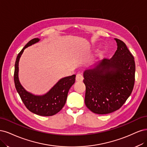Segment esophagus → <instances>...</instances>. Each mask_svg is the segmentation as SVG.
Wrapping results in <instances>:
<instances>
[{
	"mask_svg": "<svg viewBox=\"0 0 147 147\" xmlns=\"http://www.w3.org/2000/svg\"><path fill=\"white\" fill-rule=\"evenodd\" d=\"M84 79V77L82 74H78L76 75V80L78 82H82Z\"/></svg>",
	"mask_w": 147,
	"mask_h": 147,
	"instance_id": "esophagus-1",
	"label": "esophagus"
}]
</instances>
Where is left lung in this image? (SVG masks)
I'll return each instance as SVG.
<instances>
[{"instance_id": "left-lung-1", "label": "left lung", "mask_w": 147, "mask_h": 147, "mask_svg": "<svg viewBox=\"0 0 147 147\" xmlns=\"http://www.w3.org/2000/svg\"><path fill=\"white\" fill-rule=\"evenodd\" d=\"M117 50L111 59H105L85 70V104L92 112L107 114L123 105L133 90L136 66L123 41L115 38Z\"/></svg>"}]
</instances>
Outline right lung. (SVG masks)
<instances>
[{
	"instance_id": "add662e5",
	"label": "right lung",
	"mask_w": 147,
	"mask_h": 147,
	"mask_svg": "<svg viewBox=\"0 0 147 147\" xmlns=\"http://www.w3.org/2000/svg\"><path fill=\"white\" fill-rule=\"evenodd\" d=\"M40 40L39 38L31 40L18 54L15 65L14 81L16 90L28 109L38 115L52 116L58 113L65 106L69 90L75 82L76 75L60 79L48 92L42 95H35L27 92L19 80V61L24 49Z\"/></svg>"
}]
</instances>
